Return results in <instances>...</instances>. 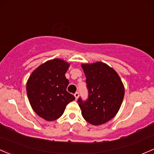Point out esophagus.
<instances>
[{"instance_id":"1","label":"esophagus","mask_w":154,"mask_h":154,"mask_svg":"<svg viewBox=\"0 0 154 154\" xmlns=\"http://www.w3.org/2000/svg\"><path fill=\"white\" fill-rule=\"evenodd\" d=\"M74 97H75V98H76V100H77V98L79 97V92H76L75 94H74Z\"/></svg>"}]
</instances>
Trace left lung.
I'll return each instance as SVG.
<instances>
[{
    "mask_svg": "<svg viewBox=\"0 0 154 154\" xmlns=\"http://www.w3.org/2000/svg\"><path fill=\"white\" fill-rule=\"evenodd\" d=\"M86 77L88 98H78L77 103L84 119L94 125L104 124L119 111L123 100V84L115 71L98 62L82 65Z\"/></svg>",
    "mask_w": 154,
    "mask_h": 154,
    "instance_id": "1",
    "label": "left lung"
}]
</instances>
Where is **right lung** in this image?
<instances>
[{"instance_id": "1", "label": "right lung", "mask_w": 154, "mask_h": 154, "mask_svg": "<svg viewBox=\"0 0 154 154\" xmlns=\"http://www.w3.org/2000/svg\"><path fill=\"white\" fill-rule=\"evenodd\" d=\"M69 64L54 59L40 65L29 78L26 91L35 112L47 121L60 117L65 108L75 99L66 90L69 82L65 74Z\"/></svg>"}]
</instances>
